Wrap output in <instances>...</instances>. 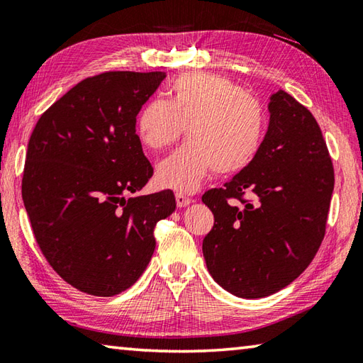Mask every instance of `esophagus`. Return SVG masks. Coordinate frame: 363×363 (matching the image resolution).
<instances>
[{"mask_svg":"<svg viewBox=\"0 0 363 363\" xmlns=\"http://www.w3.org/2000/svg\"><path fill=\"white\" fill-rule=\"evenodd\" d=\"M176 204L177 208H186V206H189L191 203V200L189 196H186L184 194H181V191H176Z\"/></svg>","mask_w":363,"mask_h":363,"instance_id":"esophagus-1","label":"esophagus"}]
</instances>
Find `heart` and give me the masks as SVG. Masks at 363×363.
<instances>
[{
  "label": "heart",
  "instance_id": "b5f03b06",
  "mask_svg": "<svg viewBox=\"0 0 363 363\" xmlns=\"http://www.w3.org/2000/svg\"><path fill=\"white\" fill-rule=\"evenodd\" d=\"M168 94V101L149 99L135 121L140 141L152 151L176 143L186 127L189 141L155 172L162 187L191 191L212 168L230 174L253 160L266 130V113L258 99L228 78L203 72L174 78Z\"/></svg>",
  "mask_w": 363,
  "mask_h": 363
}]
</instances>
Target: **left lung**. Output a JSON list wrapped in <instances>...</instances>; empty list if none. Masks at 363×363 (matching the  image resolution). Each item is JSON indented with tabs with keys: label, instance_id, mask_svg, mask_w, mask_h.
<instances>
[{
	"label": "left lung",
	"instance_id": "1",
	"mask_svg": "<svg viewBox=\"0 0 363 363\" xmlns=\"http://www.w3.org/2000/svg\"><path fill=\"white\" fill-rule=\"evenodd\" d=\"M269 113L253 160L201 198L214 214L203 240L206 266L220 286L244 299L271 296L308 267L324 239L335 182L313 115L281 89L271 96Z\"/></svg>",
	"mask_w": 363,
	"mask_h": 363
}]
</instances>
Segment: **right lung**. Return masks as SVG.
Returning a JSON list of instances; mask_svg holds the SVG:
<instances>
[{
    "mask_svg": "<svg viewBox=\"0 0 363 363\" xmlns=\"http://www.w3.org/2000/svg\"><path fill=\"white\" fill-rule=\"evenodd\" d=\"M165 72L84 78L42 115L28 143L21 196L35 242L64 281L91 296L130 288L155 248L172 190L129 198L154 169L135 121Z\"/></svg>",
    "mask_w": 363,
    "mask_h": 363,
    "instance_id": "add662e5",
    "label": "right lung"
}]
</instances>
